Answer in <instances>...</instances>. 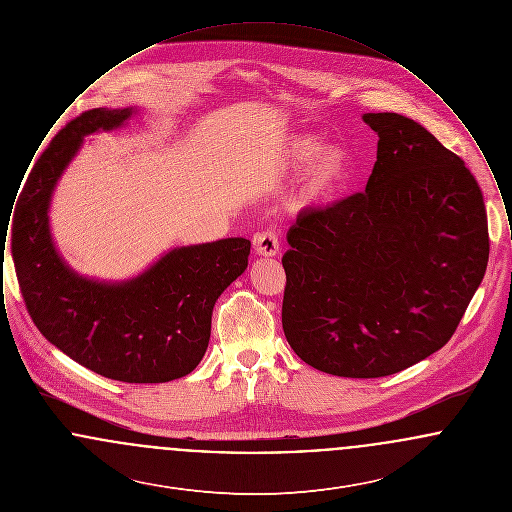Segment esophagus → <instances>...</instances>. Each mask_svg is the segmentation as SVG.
Listing matches in <instances>:
<instances>
[{
  "mask_svg": "<svg viewBox=\"0 0 512 512\" xmlns=\"http://www.w3.org/2000/svg\"><path fill=\"white\" fill-rule=\"evenodd\" d=\"M253 247L263 257H274L280 251V240L274 230H263L253 238Z\"/></svg>",
  "mask_w": 512,
  "mask_h": 512,
  "instance_id": "esophagus-1",
  "label": "esophagus"
}]
</instances>
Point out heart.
I'll return each instance as SVG.
<instances>
[{
    "label": "heart",
    "mask_w": 512,
    "mask_h": 512,
    "mask_svg": "<svg viewBox=\"0 0 512 512\" xmlns=\"http://www.w3.org/2000/svg\"><path fill=\"white\" fill-rule=\"evenodd\" d=\"M315 136H290L272 157L274 171H297L303 163L301 194L305 201L328 199L341 190L349 171V151L341 144L319 147Z\"/></svg>",
    "instance_id": "obj_1"
}]
</instances>
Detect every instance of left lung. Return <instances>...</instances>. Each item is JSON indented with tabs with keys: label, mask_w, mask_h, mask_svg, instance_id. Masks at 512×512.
<instances>
[{
	"label": "left lung",
	"mask_w": 512,
	"mask_h": 512,
	"mask_svg": "<svg viewBox=\"0 0 512 512\" xmlns=\"http://www.w3.org/2000/svg\"><path fill=\"white\" fill-rule=\"evenodd\" d=\"M378 151L365 192L299 215L282 257V328L307 365L380 378L455 334L487 259L486 205L459 155L418 122L366 113Z\"/></svg>",
	"instance_id": "1"
}]
</instances>
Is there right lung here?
I'll list each match as a JSON object with an SVG mask.
<instances>
[{
	"instance_id": "add662e5",
	"label": "right lung",
	"mask_w": 512,
	"mask_h": 512,
	"mask_svg": "<svg viewBox=\"0 0 512 512\" xmlns=\"http://www.w3.org/2000/svg\"><path fill=\"white\" fill-rule=\"evenodd\" d=\"M130 115L90 109L55 134L19 195L11 253L28 315L46 340L105 378L159 384L190 374L203 359L215 301L247 268L251 242L172 249L126 284H98L65 267L49 236L53 186L82 136L117 128Z\"/></svg>"
}]
</instances>
